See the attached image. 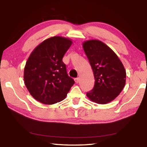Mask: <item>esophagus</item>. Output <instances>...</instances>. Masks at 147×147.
<instances>
[{
	"label": "esophagus",
	"instance_id": "obj_1",
	"mask_svg": "<svg viewBox=\"0 0 147 147\" xmlns=\"http://www.w3.org/2000/svg\"><path fill=\"white\" fill-rule=\"evenodd\" d=\"M75 82H76V83L78 84L79 82V78H76V79H75Z\"/></svg>",
	"mask_w": 147,
	"mask_h": 147
}]
</instances>
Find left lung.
Here are the masks:
<instances>
[{
    "instance_id": "8db88e82",
    "label": "left lung",
    "mask_w": 147,
    "mask_h": 147,
    "mask_svg": "<svg viewBox=\"0 0 147 147\" xmlns=\"http://www.w3.org/2000/svg\"><path fill=\"white\" fill-rule=\"evenodd\" d=\"M82 45L95 79L93 89L87 93V97L99 104L111 102L125 86V67L117 55L102 41L91 40Z\"/></svg>"
}]
</instances>
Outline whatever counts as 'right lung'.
<instances>
[{"label":"right lung","instance_id":"obj_1","mask_svg":"<svg viewBox=\"0 0 147 147\" xmlns=\"http://www.w3.org/2000/svg\"><path fill=\"white\" fill-rule=\"evenodd\" d=\"M71 43L68 38L51 37L36 47L29 57L24 67V84L39 102L45 104L60 102L74 84L62 61Z\"/></svg>","mask_w":147,"mask_h":147}]
</instances>
